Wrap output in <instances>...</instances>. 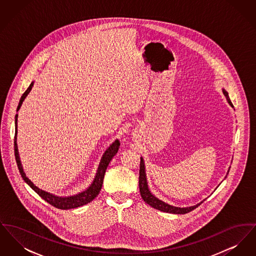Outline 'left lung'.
Returning <instances> with one entry per match:
<instances>
[{"label":"left lung","mask_w":256,"mask_h":256,"mask_svg":"<svg viewBox=\"0 0 256 256\" xmlns=\"http://www.w3.org/2000/svg\"><path fill=\"white\" fill-rule=\"evenodd\" d=\"M222 93L224 95V97L226 98L228 102L230 104V106L233 108V104H232V102H230V98L228 97V93L222 88ZM230 170H228V174ZM139 189H140V194L142 198L144 200V202L148 204V206H150L160 211H163V212H166V213H172V214H186L192 210H194L195 208L200 206V204L204 202V200L202 202H200V204H196V206H193L188 207H178L174 206H170L169 204L159 200L158 196L154 195L150 188H148V180H146V167H145V162H144V159L143 158H141V162H140V172H139Z\"/></svg>","instance_id":"1"}]
</instances>
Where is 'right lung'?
Segmentation results:
<instances>
[{"instance_id":"right-lung-1","label":"right lung","mask_w":256,"mask_h":256,"mask_svg":"<svg viewBox=\"0 0 256 256\" xmlns=\"http://www.w3.org/2000/svg\"><path fill=\"white\" fill-rule=\"evenodd\" d=\"M34 82H32L28 88L26 90L24 94L22 95V97L20 98L18 108H17V112L20 110L24 98L28 95V93L30 92L32 86H34ZM17 121H18V114H16L15 116V137H14V152H15V159H16V163L18 166L19 172L21 174V176L23 178L24 182L26 183L36 193L40 196L44 200H46L47 202H49L50 206L56 207L58 209H63V210H67V209H73V208H76V207L82 206L84 204H87L88 202H92L100 193L102 186V182H104V174L106 168L110 164V160L112 158L117 154L119 146H120V143L119 140L116 139L110 146L104 152L102 158L100 159V162L98 164V167L97 172L96 176L93 180L92 183L90 184V186L88 188H86L84 191L78 193L76 195L73 196H56L54 194L49 193L47 191H44L40 188H38L36 185H34V183L32 182L24 174L21 160H20V156H19V152H18V146H17Z\"/></svg>"}]
</instances>
